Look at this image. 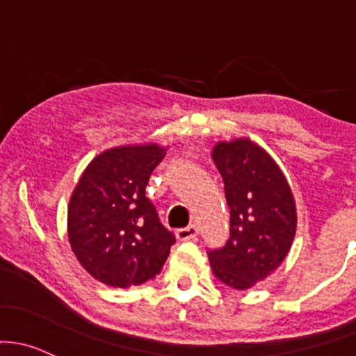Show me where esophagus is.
Returning a JSON list of instances; mask_svg holds the SVG:
<instances>
[{
	"mask_svg": "<svg viewBox=\"0 0 356 356\" xmlns=\"http://www.w3.org/2000/svg\"><path fill=\"white\" fill-rule=\"evenodd\" d=\"M197 233H199L197 226L191 225V226H187V228L177 229V232H175V236H177V240L186 241V240H193V238H196Z\"/></svg>",
	"mask_w": 356,
	"mask_h": 356,
	"instance_id": "1",
	"label": "esophagus"
}]
</instances>
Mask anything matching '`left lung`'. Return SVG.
Returning <instances> with one entry per match:
<instances>
[{"mask_svg": "<svg viewBox=\"0 0 356 356\" xmlns=\"http://www.w3.org/2000/svg\"><path fill=\"white\" fill-rule=\"evenodd\" d=\"M211 157L229 206V240L208 253L211 270L225 286L247 291L272 275L291 252L296 199L272 155L250 136L216 142Z\"/></svg>", "mask_w": 356, "mask_h": 356, "instance_id": "obj_1", "label": "left lung"}]
</instances>
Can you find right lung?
Masks as SVG:
<instances>
[{
  "label": "right lung",
  "mask_w": 356,
  "mask_h": 356,
  "mask_svg": "<svg viewBox=\"0 0 356 356\" xmlns=\"http://www.w3.org/2000/svg\"><path fill=\"white\" fill-rule=\"evenodd\" d=\"M167 147L154 142L111 147L88 163L70 194L67 238L81 267L109 287L155 279L175 236L145 196Z\"/></svg>",
  "instance_id": "right-lung-1"
}]
</instances>
